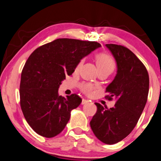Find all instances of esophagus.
<instances>
[{
  "instance_id": "34e87169",
  "label": "esophagus",
  "mask_w": 161,
  "mask_h": 161,
  "mask_svg": "<svg viewBox=\"0 0 161 161\" xmlns=\"http://www.w3.org/2000/svg\"><path fill=\"white\" fill-rule=\"evenodd\" d=\"M88 102H89V101L87 99H83L82 100V102H81V104H88Z\"/></svg>"
}]
</instances>
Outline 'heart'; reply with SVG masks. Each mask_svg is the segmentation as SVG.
<instances>
[{
  "mask_svg": "<svg viewBox=\"0 0 161 161\" xmlns=\"http://www.w3.org/2000/svg\"><path fill=\"white\" fill-rule=\"evenodd\" d=\"M96 61L99 71L105 69V70H109L113 72L114 68H115V62H114V60L110 56L109 54H107V53H97L96 55ZM81 63H82V61H80L78 63V64L77 65V68H78V67L80 66ZM80 88L84 94L90 95L94 92L95 86L92 84V83H82V84L80 85Z\"/></svg>",
  "mask_w": 161,
  "mask_h": 161,
  "instance_id": "obj_1",
  "label": "heart"
}]
</instances>
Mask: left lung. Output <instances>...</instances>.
<instances>
[{"instance_id": "1", "label": "left lung", "mask_w": 161, "mask_h": 161, "mask_svg": "<svg viewBox=\"0 0 161 161\" xmlns=\"http://www.w3.org/2000/svg\"><path fill=\"white\" fill-rule=\"evenodd\" d=\"M117 64V74L106 88L107 96L115 98V106L104 108L95 103L97 111L90 125L97 138L107 144L119 142L131 133L142 113L147 100L149 75L146 67L129 48L106 44Z\"/></svg>"}]
</instances>
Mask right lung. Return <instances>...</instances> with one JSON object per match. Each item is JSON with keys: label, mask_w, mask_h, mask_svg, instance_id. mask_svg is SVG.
Instances as JSON below:
<instances>
[{"label": "right lung", "mask_w": 161, "mask_h": 161, "mask_svg": "<svg viewBox=\"0 0 161 161\" xmlns=\"http://www.w3.org/2000/svg\"><path fill=\"white\" fill-rule=\"evenodd\" d=\"M101 47L94 41L59 38L37 48L25 63L21 75L20 106L27 122L37 134L52 138L60 134L80 105L75 94H58L66 75H71L86 56Z\"/></svg>", "instance_id": "add662e5"}]
</instances>
